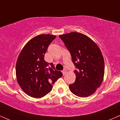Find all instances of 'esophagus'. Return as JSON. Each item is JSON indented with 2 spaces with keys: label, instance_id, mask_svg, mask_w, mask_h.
<instances>
[{
  "label": "esophagus",
  "instance_id": "obj_1",
  "mask_svg": "<svg viewBox=\"0 0 120 120\" xmlns=\"http://www.w3.org/2000/svg\"><path fill=\"white\" fill-rule=\"evenodd\" d=\"M62 73H63V75H64V74H65L66 73H67V70H66V69H64V71H62Z\"/></svg>",
  "mask_w": 120,
  "mask_h": 120
}]
</instances>
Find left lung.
<instances>
[{
    "mask_svg": "<svg viewBox=\"0 0 120 120\" xmlns=\"http://www.w3.org/2000/svg\"><path fill=\"white\" fill-rule=\"evenodd\" d=\"M70 52L77 69L71 91L79 97H87L96 91L103 80L104 61L98 45L86 35L77 32L59 35Z\"/></svg>",
    "mask_w": 120,
    "mask_h": 120,
    "instance_id": "obj_1",
    "label": "left lung"
}]
</instances>
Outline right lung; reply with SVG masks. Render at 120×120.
Segmentation results:
<instances>
[{
  "label": "right lung",
  "instance_id": "1",
  "mask_svg": "<svg viewBox=\"0 0 120 120\" xmlns=\"http://www.w3.org/2000/svg\"><path fill=\"white\" fill-rule=\"evenodd\" d=\"M55 38L50 34L34 37L25 45L18 57L16 65L18 83L31 97L40 98L49 94L52 84L63 75L52 63L44 60L48 47Z\"/></svg>",
  "mask_w": 120,
  "mask_h": 120
}]
</instances>
